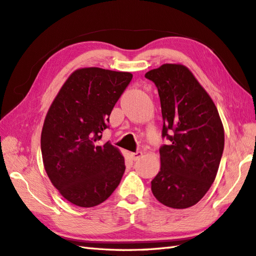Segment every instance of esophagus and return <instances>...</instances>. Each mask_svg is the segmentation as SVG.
<instances>
[{
	"mask_svg": "<svg viewBox=\"0 0 256 256\" xmlns=\"http://www.w3.org/2000/svg\"><path fill=\"white\" fill-rule=\"evenodd\" d=\"M142 152H130V159H132L133 161H137L140 158H142Z\"/></svg>",
	"mask_w": 256,
	"mask_h": 256,
	"instance_id": "1",
	"label": "esophagus"
}]
</instances>
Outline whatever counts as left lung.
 I'll return each instance as SVG.
<instances>
[{"label": "left lung", "instance_id": "left-lung-1", "mask_svg": "<svg viewBox=\"0 0 256 256\" xmlns=\"http://www.w3.org/2000/svg\"><path fill=\"white\" fill-rule=\"evenodd\" d=\"M145 78L158 88L163 118L161 168L152 180L156 199L172 208L199 202L213 184L224 150L218 108L182 64H166Z\"/></svg>", "mask_w": 256, "mask_h": 256}]
</instances>
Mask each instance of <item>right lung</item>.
Masks as SVG:
<instances>
[{
  "label": "right lung",
  "mask_w": 256,
  "mask_h": 256,
  "mask_svg": "<svg viewBox=\"0 0 256 256\" xmlns=\"http://www.w3.org/2000/svg\"><path fill=\"white\" fill-rule=\"evenodd\" d=\"M133 76L100 68L74 71L44 121L41 152L45 171L64 199L92 208L120 184L126 166L110 142L100 144L109 116Z\"/></svg>",
  "instance_id": "1"
}]
</instances>
